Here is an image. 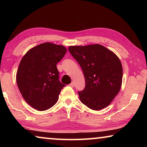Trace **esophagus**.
I'll return each instance as SVG.
<instances>
[{
	"mask_svg": "<svg viewBox=\"0 0 147 147\" xmlns=\"http://www.w3.org/2000/svg\"><path fill=\"white\" fill-rule=\"evenodd\" d=\"M74 82H71L70 84H69V86H71V88H73V87H74Z\"/></svg>",
	"mask_w": 147,
	"mask_h": 147,
	"instance_id": "esophagus-1",
	"label": "esophagus"
}]
</instances>
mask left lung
I'll return each instance as SVG.
<instances>
[{
    "label": "left lung",
    "mask_w": 147,
    "mask_h": 147,
    "mask_svg": "<svg viewBox=\"0 0 147 147\" xmlns=\"http://www.w3.org/2000/svg\"><path fill=\"white\" fill-rule=\"evenodd\" d=\"M68 49L85 76V88L78 92L80 100L93 110L106 108L122 86L123 67L118 56L99 44L70 46Z\"/></svg>",
    "instance_id": "left-lung-1"
}]
</instances>
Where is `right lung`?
<instances>
[{"label":"right lung","mask_w":147,"mask_h":147,"mask_svg":"<svg viewBox=\"0 0 147 147\" xmlns=\"http://www.w3.org/2000/svg\"><path fill=\"white\" fill-rule=\"evenodd\" d=\"M67 49L49 42L30 49L22 58L16 81L23 98L38 111L55 104L64 84L59 80L56 64L63 58Z\"/></svg>","instance_id":"right-lung-1"}]
</instances>
